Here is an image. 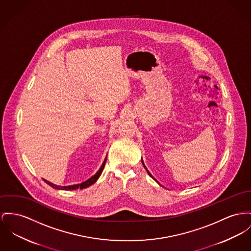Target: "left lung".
<instances>
[{
    "label": "left lung",
    "mask_w": 251,
    "mask_h": 251,
    "mask_svg": "<svg viewBox=\"0 0 251 251\" xmlns=\"http://www.w3.org/2000/svg\"><path fill=\"white\" fill-rule=\"evenodd\" d=\"M142 164H143V166H144V167H145V168H146V170H147V171H148V173H149V175H150V176H151V178H152V179H153V180H155V181H156V182H157V183H158V184H160V183H159V182H158V181H157V180H156V179H155V178H154V177H153V176H152V175H151V172H150V171H149V169H148V168H147V167H146V166H145V164H144V161H143V159H142ZM160 185H161V184H160ZM162 186H163V185H162Z\"/></svg>",
    "instance_id": "obj_1"
}]
</instances>
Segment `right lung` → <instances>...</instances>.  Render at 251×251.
I'll list each match as a JSON object with an SVG mask.
<instances>
[{"label": "right lung", "mask_w": 251, "mask_h": 251, "mask_svg": "<svg viewBox=\"0 0 251 251\" xmlns=\"http://www.w3.org/2000/svg\"><path fill=\"white\" fill-rule=\"evenodd\" d=\"M105 161H106V158L104 159V161H103L101 167H100V169L97 171V173H96L95 175H93V176L90 177L88 180H86L85 182L81 183V184H72V185H67V186H61V185L52 184V183L47 181V180H45V179H44V181H45L47 184H50L51 187L55 188V189H61V190H74V189H79V188H80V189H83V188L88 187V186H90L91 184H94V183L99 179V177H100V174H101V172H102V170H103L104 165H105Z\"/></svg>", "instance_id": "1"}]
</instances>
